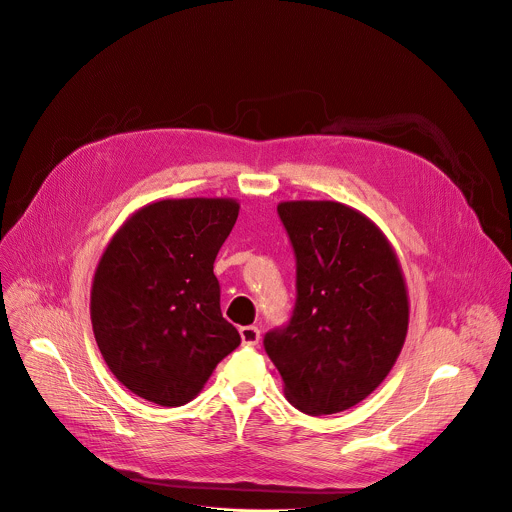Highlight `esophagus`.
Segmentation results:
<instances>
[{
	"label": "esophagus",
	"instance_id": "1",
	"mask_svg": "<svg viewBox=\"0 0 512 512\" xmlns=\"http://www.w3.org/2000/svg\"><path fill=\"white\" fill-rule=\"evenodd\" d=\"M259 337H261V331L255 325L241 327V339H243L245 346H257L259 344Z\"/></svg>",
	"mask_w": 512,
	"mask_h": 512
}]
</instances>
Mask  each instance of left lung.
Returning <instances> with one entry per match:
<instances>
[{"instance_id":"left-lung-1","label":"left lung","mask_w":512,"mask_h":512,"mask_svg":"<svg viewBox=\"0 0 512 512\" xmlns=\"http://www.w3.org/2000/svg\"><path fill=\"white\" fill-rule=\"evenodd\" d=\"M296 255V304L263 346L286 399L309 416L350 410L391 372L407 335L410 302L385 234L337 201H282Z\"/></svg>"}]
</instances>
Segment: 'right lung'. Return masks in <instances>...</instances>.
Here are the masks:
<instances>
[{
  "mask_svg": "<svg viewBox=\"0 0 512 512\" xmlns=\"http://www.w3.org/2000/svg\"><path fill=\"white\" fill-rule=\"evenodd\" d=\"M238 208L228 197L154 201L102 253L90 292L92 331L131 393L164 407L189 403L241 344L222 317L214 276Z\"/></svg>",
  "mask_w": 512,
  "mask_h": 512,
  "instance_id": "right-lung-1",
  "label": "right lung"
}]
</instances>
